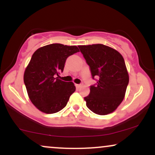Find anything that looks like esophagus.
I'll return each instance as SVG.
<instances>
[{
  "label": "esophagus",
  "mask_w": 155,
  "mask_h": 155,
  "mask_svg": "<svg viewBox=\"0 0 155 155\" xmlns=\"http://www.w3.org/2000/svg\"><path fill=\"white\" fill-rule=\"evenodd\" d=\"M75 86H76V88H79V87H81V86H82V84H76Z\"/></svg>",
  "instance_id": "esophagus-1"
}]
</instances>
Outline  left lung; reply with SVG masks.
Wrapping results in <instances>:
<instances>
[{"label":"left lung","mask_w":155,"mask_h":155,"mask_svg":"<svg viewBox=\"0 0 155 155\" xmlns=\"http://www.w3.org/2000/svg\"><path fill=\"white\" fill-rule=\"evenodd\" d=\"M90 66L95 84L84 97L90 110L99 115L112 113L123 101L129 82V76L123 57L115 49L104 45L79 46Z\"/></svg>","instance_id":"left-lung-1"}]
</instances>
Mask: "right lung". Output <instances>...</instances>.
I'll use <instances>...</instances> for the list:
<instances>
[{
	"instance_id": "add662e5",
	"label": "right lung",
	"mask_w": 155,
	"mask_h": 155,
	"mask_svg": "<svg viewBox=\"0 0 155 155\" xmlns=\"http://www.w3.org/2000/svg\"><path fill=\"white\" fill-rule=\"evenodd\" d=\"M79 51L76 46L51 44L37 49L32 55L24 74V83L30 100L46 114L60 111L75 92L74 84L62 81L66 59Z\"/></svg>"
}]
</instances>
